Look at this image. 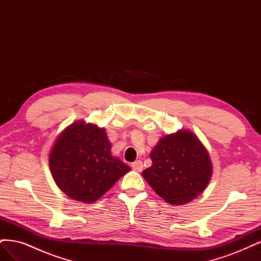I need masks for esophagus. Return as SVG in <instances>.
Here are the masks:
<instances>
[{"label": "esophagus", "instance_id": "1", "mask_svg": "<svg viewBox=\"0 0 261 261\" xmlns=\"http://www.w3.org/2000/svg\"><path fill=\"white\" fill-rule=\"evenodd\" d=\"M132 168H133V170L134 171H136V172H141L143 171V162H141L140 160H136L135 162H133L132 163Z\"/></svg>", "mask_w": 261, "mask_h": 261}]
</instances>
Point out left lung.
<instances>
[{
	"label": "left lung",
	"instance_id": "left-lung-1",
	"mask_svg": "<svg viewBox=\"0 0 261 261\" xmlns=\"http://www.w3.org/2000/svg\"><path fill=\"white\" fill-rule=\"evenodd\" d=\"M150 159L152 165L143 171V176L171 204L193 200L211 178L212 165L207 150L188 130H178L160 139Z\"/></svg>",
	"mask_w": 261,
	"mask_h": 261
}]
</instances>
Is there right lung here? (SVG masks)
<instances>
[{
  "instance_id": "right-lung-1",
  "label": "right lung",
  "mask_w": 261,
  "mask_h": 261,
  "mask_svg": "<svg viewBox=\"0 0 261 261\" xmlns=\"http://www.w3.org/2000/svg\"><path fill=\"white\" fill-rule=\"evenodd\" d=\"M49 164L61 191L87 203L98 200L130 171L128 165L111 155L106 130L83 121L68 126L59 136Z\"/></svg>"
}]
</instances>
